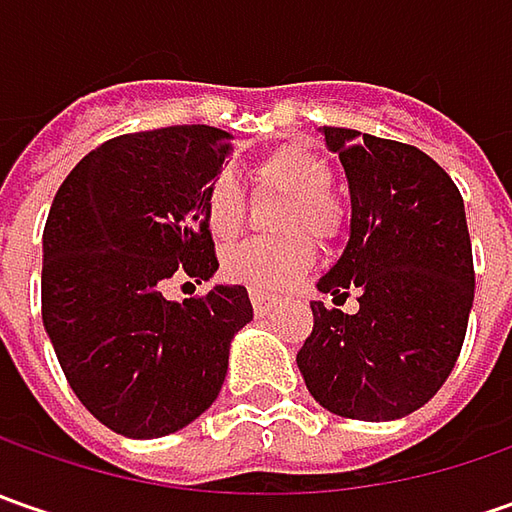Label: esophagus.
<instances>
[{"label":"esophagus","instance_id":"1","mask_svg":"<svg viewBox=\"0 0 512 512\" xmlns=\"http://www.w3.org/2000/svg\"><path fill=\"white\" fill-rule=\"evenodd\" d=\"M250 305H253V313L256 316H267L270 310L282 305V299L270 296V293H262V290H250Z\"/></svg>","mask_w":512,"mask_h":512}]
</instances>
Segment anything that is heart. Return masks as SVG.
Returning <instances> with one entry per match:
<instances>
[{"instance_id": "1", "label": "heart", "mask_w": 512, "mask_h": 512, "mask_svg": "<svg viewBox=\"0 0 512 512\" xmlns=\"http://www.w3.org/2000/svg\"><path fill=\"white\" fill-rule=\"evenodd\" d=\"M256 193H285L279 213L282 239H250L225 256V276L253 290L293 287L316 265V242H330L342 230V207L330 196L333 168L325 156L302 142H282L250 162ZM247 219V193L230 173H219L205 190V225L213 239L230 242Z\"/></svg>"}]
</instances>
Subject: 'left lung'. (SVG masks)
<instances>
[{"instance_id": "8db88e82", "label": "left lung", "mask_w": 512, "mask_h": 512, "mask_svg": "<svg viewBox=\"0 0 512 512\" xmlns=\"http://www.w3.org/2000/svg\"><path fill=\"white\" fill-rule=\"evenodd\" d=\"M325 139L347 173L353 219L319 290H356L359 310L313 302L296 364L330 413L402 419L439 393L462 353L476 287L462 193L413 145L350 128H325Z\"/></svg>"}]
</instances>
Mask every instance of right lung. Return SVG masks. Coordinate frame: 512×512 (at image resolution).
<instances>
[{"mask_svg":"<svg viewBox=\"0 0 512 512\" xmlns=\"http://www.w3.org/2000/svg\"><path fill=\"white\" fill-rule=\"evenodd\" d=\"M210 125L102 142L59 185L45 222L42 322L62 373L99 422L159 439L216 402L236 330L253 319L242 285L168 302L162 282L219 267L205 190L230 148Z\"/></svg>","mask_w":512,"mask_h":512,"instance_id":"1","label":"right lung"}]
</instances>
